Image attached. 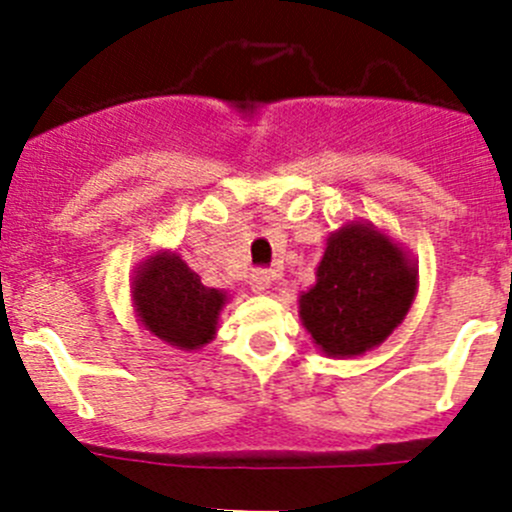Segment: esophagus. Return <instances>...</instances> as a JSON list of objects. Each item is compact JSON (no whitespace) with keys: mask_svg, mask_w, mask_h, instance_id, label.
I'll use <instances>...</instances> for the list:
<instances>
[{"mask_svg":"<svg viewBox=\"0 0 512 512\" xmlns=\"http://www.w3.org/2000/svg\"><path fill=\"white\" fill-rule=\"evenodd\" d=\"M250 287L255 292H265L267 287H270V270H265V267H257V270H252Z\"/></svg>","mask_w":512,"mask_h":512,"instance_id":"1","label":"esophagus"}]
</instances>
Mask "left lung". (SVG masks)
Returning a JSON list of instances; mask_svg holds the SVG:
<instances>
[{"label":"left lung","instance_id":"1","mask_svg":"<svg viewBox=\"0 0 512 512\" xmlns=\"http://www.w3.org/2000/svg\"><path fill=\"white\" fill-rule=\"evenodd\" d=\"M415 285L398 245L372 227L347 225L327 240L317 282L300 297V317L327 355H362L405 320Z\"/></svg>","mask_w":512,"mask_h":512}]
</instances>
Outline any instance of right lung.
Instances as JSON below:
<instances>
[{"label":"right lung","mask_w":512,"mask_h":512,"mask_svg":"<svg viewBox=\"0 0 512 512\" xmlns=\"http://www.w3.org/2000/svg\"><path fill=\"white\" fill-rule=\"evenodd\" d=\"M132 292L142 325L180 350H197L210 342L225 305L220 290L202 285L200 275L170 252L145 262Z\"/></svg>","instance_id":"add662e5"}]
</instances>
